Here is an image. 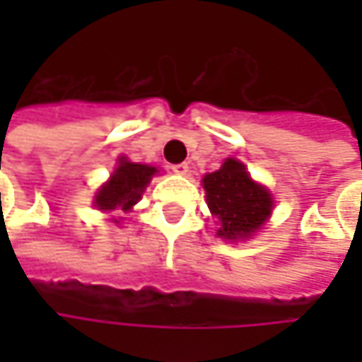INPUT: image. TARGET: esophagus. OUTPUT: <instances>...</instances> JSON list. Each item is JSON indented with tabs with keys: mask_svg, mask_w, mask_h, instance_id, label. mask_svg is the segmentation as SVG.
<instances>
[{
	"mask_svg": "<svg viewBox=\"0 0 362 362\" xmlns=\"http://www.w3.org/2000/svg\"><path fill=\"white\" fill-rule=\"evenodd\" d=\"M173 169V173L177 175H187L189 173V163H177L171 167Z\"/></svg>",
	"mask_w": 362,
	"mask_h": 362,
	"instance_id": "esophagus-1",
	"label": "esophagus"
}]
</instances>
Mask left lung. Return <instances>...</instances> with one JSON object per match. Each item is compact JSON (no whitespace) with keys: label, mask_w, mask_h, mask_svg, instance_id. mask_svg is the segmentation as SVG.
<instances>
[{"label":"left lung","mask_w":362,"mask_h":362,"mask_svg":"<svg viewBox=\"0 0 362 362\" xmlns=\"http://www.w3.org/2000/svg\"><path fill=\"white\" fill-rule=\"evenodd\" d=\"M203 187L211 214L221 221L219 238H247L272 214L274 202L268 189L254 183L240 160L228 159L219 171L205 175Z\"/></svg>","instance_id":"left-lung-1"}]
</instances>
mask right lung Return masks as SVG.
Here are the masks:
<instances>
[{
  "label": "right lung",
  "mask_w": 362,
  "mask_h": 362,
  "mask_svg": "<svg viewBox=\"0 0 362 362\" xmlns=\"http://www.w3.org/2000/svg\"><path fill=\"white\" fill-rule=\"evenodd\" d=\"M155 173H157L155 167L120 159V165L112 173L110 181L98 191L96 207L100 211H112V209L129 211L141 199L143 191Z\"/></svg>",
  "instance_id": "add662e5"
}]
</instances>
